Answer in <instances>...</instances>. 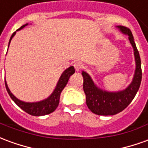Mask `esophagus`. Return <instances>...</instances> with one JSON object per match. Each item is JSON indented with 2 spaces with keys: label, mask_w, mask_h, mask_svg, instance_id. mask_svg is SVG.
<instances>
[{
  "label": "esophagus",
  "mask_w": 148,
  "mask_h": 148,
  "mask_svg": "<svg viewBox=\"0 0 148 148\" xmlns=\"http://www.w3.org/2000/svg\"><path fill=\"white\" fill-rule=\"evenodd\" d=\"M74 66L76 71H79L80 70H82V69L83 68V64H82V62H75L74 64Z\"/></svg>",
  "instance_id": "esophagus-1"
}]
</instances>
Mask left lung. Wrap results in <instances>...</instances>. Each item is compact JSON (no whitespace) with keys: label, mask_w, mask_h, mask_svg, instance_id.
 Returning a JSON list of instances; mask_svg holds the SVG:
<instances>
[{"label":"left lung","mask_w":148,"mask_h":148,"mask_svg":"<svg viewBox=\"0 0 148 148\" xmlns=\"http://www.w3.org/2000/svg\"><path fill=\"white\" fill-rule=\"evenodd\" d=\"M118 27L123 33L128 36L129 41L134 49L136 68L132 83L124 90L116 93L100 90L94 85L89 74L84 71L82 73L83 77V90L86 97V105L90 111L97 115L110 116L123 111L134 99L141 83V61L139 51L134 42L133 36L129 28L124 26H118Z\"/></svg>","instance_id":"obj_1"}]
</instances>
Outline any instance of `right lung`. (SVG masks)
<instances>
[{
    "instance_id": "1",
    "label": "right lung",
    "mask_w": 148,
    "mask_h": 148,
    "mask_svg": "<svg viewBox=\"0 0 148 148\" xmlns=\"http://www.w3.org/2000/svg\"><path fill=\"white\" fill-rule=\"evenodd\" d=\"M27 24H24L23 26H21L18 30H21L23 27H24ZM17 30V31H18ZM16 32H13V34L12 35L10 40H9V43L11 39H12V37L14 36ZM9 46V44H8ZM74 66H71L68 69H66V71L62 73L61 75V77L59 78L58 84L56 86V88L54 90V92L52 93L51 96L49 97L48 98L39 101V102H33V103H29V102H24L22 101L21 100L17 99L16 97L10 92V90L8 89L7 83L5 81V87H6V90L8 91L9 96L11 97V98L12 101H14L16 105H17L21 109H23L24 112H26L28 114L32 115V116H44V115L50 114L52 112H54L56 109V108L58 107V103H59V99H60V94L62 90L64 89V87L66 86V85L67 84L68 80L71 77V75L74 74Z\"/></svg>"
}]
</instances>
